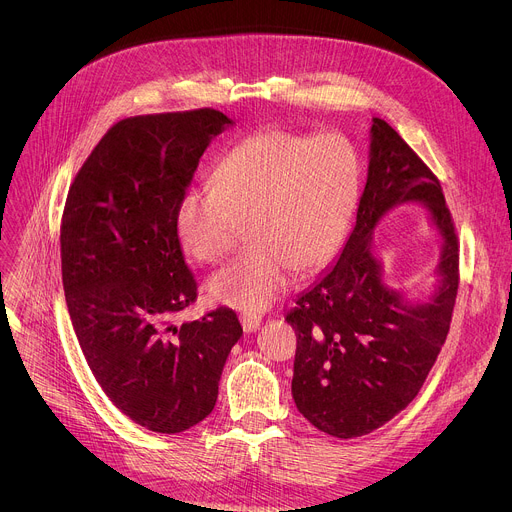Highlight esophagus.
Wrapping results in <instances>:
<instances>
[{"instance_id":"34e87169","label":"esophagus","mask_w":512,"mask_h":512,"mask_svg":"<svg viewBox=\"0 0 512 512\" xmlns=\"http://www.w3.org/2000/svg\"><path fill=\"white\" fill-rule=\"evenodd\" d=\"M241 324H243V330L247 334L251 332H257L259 326H261V318L255 316V314H241Z\"/></svg>"}]
</instances>
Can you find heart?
<instances>
[{"label": "heart", "mask_w": 512, "mask_h": 512, "mask_svg": "<svg viewBox=\"0 0 512 512\" xmlns=\"http://www.w3.org/2000/svg\"><path fill=\"white\" fill-rule=\"evenodd\" d=\"M358 200V166L334 137L267 129L241 139L188 190L174 227L198 263L225 261L249 225L253 249L208 281V296L245 314L271 308L296 271L312 275L336 255Z\"/></svg>", "instance_id": "heart-1"}]
</instances>
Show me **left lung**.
I'll list each match as a JSON object with an SVG mask.
<instances>
[{
  "label": "left lung",
  "mask_w": 512,
  "mask_h": 512,
  "mask_svg": "<svg viewBox=\"0 0 512 512\" xmlns=\"http://www.w3.org/2000/svg\"><path fill=\"white\" fill-rule=\"evenodd\" d=\"M409 199L426 202L445 239L441 285L421 305L403 303L382 283L370 251L378 218ZM458 283L460 241L440 180L385 119L375 117L354 231L336 265L285 316L298 336L291 395L300 413L320 431L350 440L403 411L446 342Z\"/></svg>",
  "instance_id": "left-lung-1"
}]
</instances>
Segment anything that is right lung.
I'll return each instance as SVG.
<instances>
[{
    "label": "right lung",
    "mask_w": 512,
    "mask_h": 512,
    "mask_svg": "<svg viewBox=\"0 0 512 512\" xmlns=\"http://www.w3.org/2000/svg\"><path fill=\"white\" fill-rule=\"evenodd\" d=\"M229 123L210 107L117 121L70 184L62 212V285L89 369L121 413L156 433L186 431L214 409L243 336L229 308L174 324L198 296L176 206Z\"/></svg>",
    "instance_id": "1"
}]
</instances>
